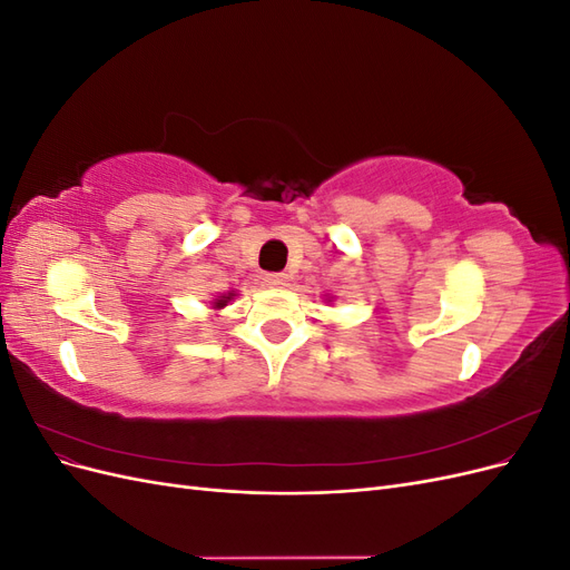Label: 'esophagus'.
Here are the masks:
<instances>
[{
	"label": "esophagus",
	"mask_w": 570,
	"mask_h": 570,
	"mask_svg": "<svg viewBox=\"0 0 570 570\" xmlns=\"http://www.w3.org/2000/svg\"><path fill=\"white\" fill-rule=\"evenodd\" d=\"M264 283H266L268 287H285V285H287V275H285V273H266Z\"/></svg>",
	"instance_id": "esophagus-1"
}]
</instances>
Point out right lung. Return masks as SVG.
Segmentation results:
<instances>
[{
    "instance_id": "1",
    "label": "right lung",
    "mask_w": 570,
    "mask_h": 570,
    "mask_svg": "<svg viewBox=\"0 0 570 570\" xmlns=\"http://www.w3.org/2000/svg\"><path fill=\"white\" fill-rule=\"evenodd\" d=\"M235 297V289L233 292H226V295H220L218 299H214V308H223V306H228V302Z\"/></svg>"
}]
</instances>
